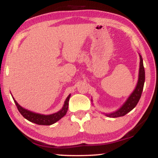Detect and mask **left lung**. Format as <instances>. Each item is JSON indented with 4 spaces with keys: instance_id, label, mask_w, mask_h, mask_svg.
<instances>
[{
    "instance_id": "1",
    "label": "left lung",
    "mask_w": 158,
    "mask_h": 158,
    "mask_svg": "<svg viewBox=\"0 0 158 158\" xmlns=\"http://www.w3.org/2000/svg\"><path fill=\"white\" fill-rule=\"evenodd\" d=\"M139 57H140V63H139V78H138V81L135 86L134 90L132 92V93L129 95L127 99L125 101V102L123 103V106L119 109H117V111H114L111 113H103L106 116L109 117H123L126 114L130 112L131 110L135 107L139 102V99L141 96V93H142L143 85H144L145 81V71L144 68H143V59L141 57L140 54H139ZM91 101L93 102V99H91Z\"/></svg>"
}]
</instances>
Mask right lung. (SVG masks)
Here are the masks:
<instances>
[{"instance_id": "obj_1", "label": "right lung", "mask_w": 158, "mask_h": 158, "mask_svg": "<svg viewBox=\"0 0 158 158\" xmlns=\"http://www.w3.org/2000/svg\"><path fill=\"white\" fill-rule=\"evenodd\" d=\"M71 97V94L69 95V96L67 97V98L65 99L63 106L62 107L60 110L57 111V112L52 114H41L35 113L33 111H29L27 109H25V108L22 107L18 103L16 100L14 98V101H15L16 106H17L18 110L22 115L27 120L31 122V123H35L37 125H50L52 124L55 123L56 122L60 120L62 117H63L66 114L68 109H69V101Z\"/></svg>"}]
</instances>
